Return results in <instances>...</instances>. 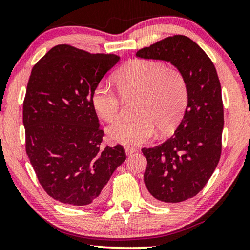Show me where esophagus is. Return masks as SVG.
I'll use <instances>...</instances> for the list:
<instances>
[{"label":"esophagus","instance_id":"1","mask_svg":"<svg viewBox=\"0 0 250 250\" xmlns=\"http://www.w3.org/2000/svg\"><path fill=\"white\" fill-rule=\"evenodd\" d=\"M125 154L126 155H131L134 152H137V147H133V146H125Z\"/></svg>","mask_w":250,"mask_h":250}]
</instances>
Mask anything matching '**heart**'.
I'll use <instances>...</instances> for the list:
<instances>
[{
	"label": "heart",
	"mask_w": 250,
	"mask_h": 250,
	"mask_svg": "<svg viewBox=\"0 0 250 250\" xmlns=\"http://www.w3.org/2000/svg\"><path fill=\"white\" fill-rule=\"evenodd\" d=\"M116 83L122 97L139 96L135 115L109 126L112 141L125 146L142 145L155 133L167 132L179 124L188 104V87L179 69L167 68L162 62L134 59L118 71ZM92 104L107 122L119 119L121 96L107 84L99 83L92 92Z\"/></svg>",
	"instance_id": "b5f03b06"
}]
</instances>
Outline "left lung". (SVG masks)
<instances>
[{"instance_id": "obj_1", "label": "left lung", "mask_w": 250, "mask_h": 250, "mask_svg": "<svg viewBox=\"0 0 250 250\" xmlns=\"http://www.w3.org/2000/svg\"><path fill=\"white\" fill-rule=\"evenodd\" d=\"M137 57L170 62L184 75L188 99L174 134L143 147L145 184L156 203H179L197 195L216 168L222 153V88L213 62L184 35L167 37L137 52Z\"/></svg>"}]
</instances>
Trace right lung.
Instances as JSON below:
<instances>
[{
  "label": "right lung",
  "mask_w": 250,
  "mask_h": 250,
  "mask_svg": "<svg viewBox=\"0 0 250 250\" xmlns=\"http://www.w3.org/2000/svg\"><path fill=\"white\" fill-rule=\"evenodd\" d=\"M119 59L57 45L29 76L23 103L26 153L44 191L64 204H98L126 158L120 145L100 146L104 133L92 104L95 88Z\"/></svg>",
  "instance_id": "add662e5"
}]
</instances>
